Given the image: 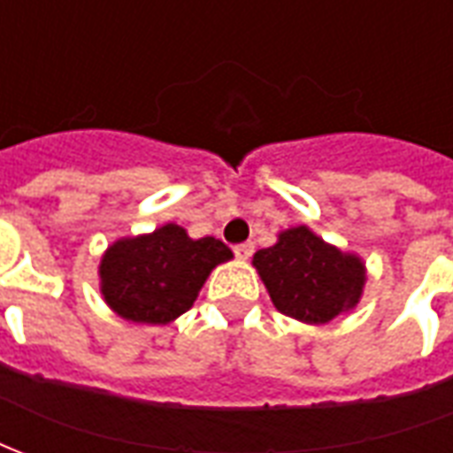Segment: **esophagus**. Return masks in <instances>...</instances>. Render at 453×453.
<instances>
[{
    "mask_svg": "<svg viewBox=\"0 0 453 453\" xmlns=\"http://www.w3.org/2000/svg\"><path fill=\"white\" fill-rule=\"evenodd\" d=\"M253 241H246V243H239V246H234V253H236V258L239 260H249L253 256Z\"/></svg>",
    "mask_w": 453,
    "mask_h": 453,
    "instance_id": "obj_1",
    "label": "esophagus"
}]
</instances>
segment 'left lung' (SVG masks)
<instances>
[{
    "label": "left lung",
    "instance_id": "8db88e82",
    "mask_svg": "<svg viewBox=\"0 0 453 453\" xmlns=\"http://www.w3.org/2000/svg\"><path fill=\"white\" fill-rule=\"evenodd\" d=\"M277 311L303 323H328L359 302L365 265L340 253L306 226L282 231L253 256Z\"/></svg>",
    "mask_w": 453,
    "mask_h": 453
}]
</instances>
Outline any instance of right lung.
Here are the masks:
<instances>
[{"mask_svg": "<svg viewBox=\"0 0 453 453\" xmlns=\"http://www.w3.org/2000/svg\"><path fill=\"white\" fill-rule=\"evenodd\" d=\"M229 258V246L219 239L193 241L178 224H166L105 250L101 292L127 321L168 323L193 306L210 270Z\"/></svg>", "mask_w": 453, "mask_h": 453, "instance_id": "right-lung-1", "label": "right lung"}]
</instances>
